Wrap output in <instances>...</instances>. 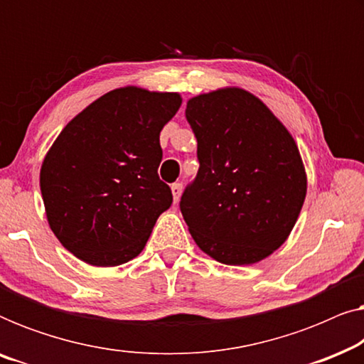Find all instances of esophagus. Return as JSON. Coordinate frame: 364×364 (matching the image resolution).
<instances>
[{"mask_svg":"<svg viewBox=\"0 0 364 364\" xmlns=\"http://www.w3.org/2000/svg\"><path fill=\"white\" fill-rule=\"evenodd\" d=\"M171 191H172V196H173V203H177L178 198H181V193H182V183L181 182L172 183Z\"/></svg>","mask_w":364,"mask_h":364,"instance_id":"esophagus-1","label":"esophagus"}]
</instances>
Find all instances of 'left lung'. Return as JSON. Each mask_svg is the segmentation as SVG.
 Returning a JSON list of instances; mask_svg holds the SVG:
<instances>
[{
	"label": "left lung",
	"mask_w": 364,
	"mask_h": 364,
	"mask_svg": "<svg viewBox=\"0 0 364 364\" xmlns=\"http://www.w3.org/2000/svg\"><path fill=\"white\" fill-rule=\"evenodd\" d=\"M197 177L181 212L200 250L225 265L263 260L287 240L306 173L291 134L253 94L225 87L187 102Z\"/></svg>",
	"instance_id": "8db88e82"
}]
</instances>
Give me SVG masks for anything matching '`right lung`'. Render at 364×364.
Returning a JSON list of instances; mask_svg holds the SVG:
<instances>
[{
    "label": "right lung",
    "instance_id": "add662e5",
    "mask_svg": "<svg viewBox=\"0 0 364 364\" xmlns=\"http://www.w3.org/2000/svg\"><path fill=\"white\" fill-rule=\"evenodd\" d=\"M181 104L177 92L114 89L79 112L49 149L39 176L49 227L82 262L132 260L172 205L171 187L157 173L159 136Z\"/></svg>",
    "mask_w": 364,
    "mask_h": 364
}]
</instances>
